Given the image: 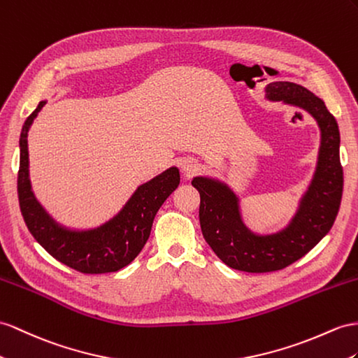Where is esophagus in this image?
Wrapping results in <instances>:
<instances>
[{"instance_id": "esophagus-1", "label": "esophagus", "mask_w": 358, "mask_h": 358, "mask_svg": "<svg viewBox=\"0 0 358 358\" xmlns=\"http://www.w3.org/2000/svg\"><path fill=\"white\" fill-rule=\"evenodd\" d=\"M181 171L186 173V176H194L195 172H198L199 171V163L195 160V159H185V160H181Z\"/></svg>"}]
</instances>
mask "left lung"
I'll use <instances>...</instances> for the list:
<instances>
[{"instance_id":"left-lung-1","label":"left lung","mask_w":358,"mask_h":358,"mask_svg":"<svg viewBox=\"0 0 358 358\" xmlns=\"http://www.w3.org/2000/svg\"><path fill=\"white\" fill-rule=\"evenodd\" d=\"M264 92L271 101L306 110L320 130L315 176L289 225L272 234L254 233L245 225L239 198L230 186L208 177L192 180L201 196L199 224L206 242L227 266L254 273L284 269L313 250L331 230L343 192L341 133L324 101L290 81H275Z\"/></svg>"}]
</instances>
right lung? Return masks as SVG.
I'll use <instances>...</instances> for the list:
<instances>
[{
    "mask_svg": "<svg viewBox=\"0 0 358 358\" xmlns=\"http://www.w3.org/2000/svg\"><path fill=\"white\" fill-rule=\"evenodd\" d=\"M47 104L41 101L27 117L20 139L17 198L27 228L54 259L83 273L116 272L130 264L148 241L155 213L180 185V172L172 166L143 182L121 212L92 230H71L60 225L36 199L29 173L27 136L33 121Z\"/></svg>",
    "mask_w": 358,
    "mask_h": 358,
    "instance_id": "obj_1",
    "label": "right lung"
}]
</instances>
